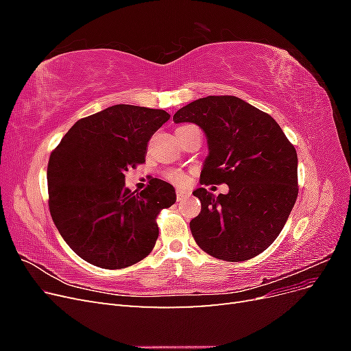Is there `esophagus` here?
<instances>
[{
    "label": "esophagus",
    "mask_w": 351,
    "mask_h": 351,
    "mask_svg": "<svg viewBox=\"0 0 351 351\" xmlns=\"http://www.w3.org/2000/svg\"><path fill=\"white\" fill-rule=\"evenodd\" d=\"M190 196V192L187 189H177V200H184Z\"/></svg>",
    "instance_id": "1"
}]
</instances>
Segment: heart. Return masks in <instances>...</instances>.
Returning <instances> with one entry per match:
<instances>
[{
	"instance_id": "b5f03b06",
	"label": "heart",
	"mask_w": 351,
	"mask_h": 351,
	"mask_svg": "<svg viewBox=\"0 0 351 351\" xmlns=\"http://www.w3.org/2000/svg\"><path fill=\"white\" fill-rule=\"evenodd\" d=\"M183 127H187V125H183ZM183 127H180V129H183ZM180 129H177V130H180ZM169 182H173V183H177V184H182V183H184L186 182V176H184V173H182V171H168L167 173V176H165Z\"/></svg>"
}]
</instances>
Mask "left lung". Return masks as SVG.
Instances as JSON below:
<instances>
[{
  "mask_svg": "<svg viewBox=\"0 0 351 351\" xmlns=\"http://www.w3.org/2000/svg\"><path fill=\"white\" fill-rule=\"evenodd\" d=\"M173 120L195 123L206 136L200 183L228 186L218 196L193 190L202 205L190 221L197 246L227 262L258 256L278 237L299 193L294 146L269 114L237 97L196 99Z\"/></svg>",
  "mask_w": 351,
  "mask_h": 351,
  "instance_id": "1",
  "label": "left lung"
}]
</instances>
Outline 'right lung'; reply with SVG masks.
<instances>
[{"instance_id":"right-lung-1","label":"right lung","mask_w":351,"mask_h":351,"mask_svg":"<svg viewBox=\"0 0 351 351\" xmlns=\"http://www.w3.org/2000/svg\"><path fill=\"white\" fill-rule=\"evenodd\" d=\"M168 119L164 110L112 105L74 123L51 154V217L83 261L121 269L154 249L155 218L176 204V189L152 178L134 195L124 186V173L145 162L147 142Z\"/></svg>"}]
</instances>
